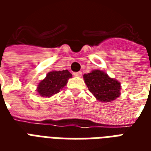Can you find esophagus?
I'll return each mask as SVG.
<instances>
[{"label": "esophagus", "mask_w": 151, "mask_h": 151, "mask_svg": "<svg viewBox=\"0 0 151 151\" xmlns=\"http://www.w3.org/2000/svg\"><path fill=\"white\" fill-rule=\"evenodd\" d=\"M73 75L75 77H81L82 76V72H77L73 73Z\"/></svg>", "instance_id": "34e87169"}]
</instances>
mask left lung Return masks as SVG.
I'll return each instance as SVG.
<instances>
[{
    "instance_id": "left-lung-1",
    "label": "left lung",
    "mask_w": 151,
    "mask_h": 151,
    "mask_svg": "<svg viewBox=\"0 0 151 151\" xmlns=\"http://www.w3.org/2000/svg\"><path fill=\"white\" fill-rule=\"evenodd\" d=\"M83 78L90 92L99 101L111 102L120 96V82L101 70H93L84 74Z\"/></svg>"
}]
</instances>
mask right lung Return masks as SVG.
<instances>
[{"label":"right lung","instance_id":"right-lung-1","mask_svg":"<svg viewBox=\"0 0 151 151\" xmlns=\"http://www.w3.org/2000/svg\"><path fill=\"white\" fill-rule=\"evenodd\" d=\"M72 78V74L68 70L52 71L47 74L46 78L39 83L37 91L41 96L51 97L60 91Z\"/></svg>","mask_w":151,"mask_h":151}]
</instances>
